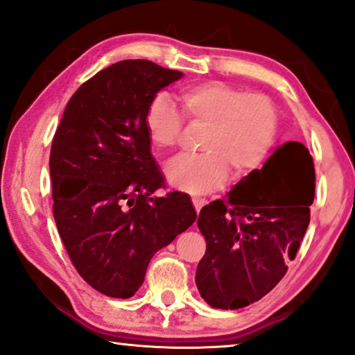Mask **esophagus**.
<instances>
[{"label": "esophagus", "instance_id": "esophagus-1", "mask_svg": "<svg viewBox=\"0 0 355 355\" xmlns=\"http://www.w3.org/2000/svg\"><path fill=\"white\" fill-rule=\"evenodd\" d=\"M207 204V200L205 199H200V198H193V205H194V209H196V211H200V209L204 207V205Z\"/></svg>", "mask_w": 355, "mask_h": 355}]
</instances>
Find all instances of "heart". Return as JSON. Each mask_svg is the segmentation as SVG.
<instances>
[{
  "mask_svg": "<svg viewBox=\"0 0 355 355\" xmlns=\"http://www.w3.org/2000/svg\"><path fill=\"white\" fill-rule=\"evenodd\" d=\"M184 119L204 125L200 155H183L166 167L173 188L191 194L223 187L231 171L247 175L271 150L277 135V113L263 94H245L221 81L184 87L178 95ZM182 116L166 95H156L145 114L148 139L157 150H171L182 132Z\"/></svg>",
  "mask_w": 355,
  "mask_h": 355,
  "instance_id": "heart-1",
  "label": "heart"
}]
</instances>
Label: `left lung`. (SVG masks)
<instances>
[{
	"label": "left lung",
	"mask_w": 355,
	"mask_h": 355,
	"mask_svg": "<svg viewBox=\"0 0 355 355\" xmlns=\"http://www.w3.org/2000/svg\"><path fill=\"white\" fill-rule=\"evenodd\" d=\"M314 189L308 148L287 141L226 198L202 207L198 226L207 248L196 285L211 308H245L276 287L308 230Z\"/></svg>",
	"instance_id": "8db88e82"
}]
</instances>
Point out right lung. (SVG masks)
Segmentation results:
<instances>
[{"mask_svg":"<svg viewBox=\"0 0 355 355\" xmlns=\"http://www.w3.org/2000/svg\"><path fill=\"white\" fill-rule=\"evenodd\" d=\"M182 76L150 60L113 63L73 94L52 140L57 230L79 276L111 298L134 296L153 255L196 221L184 193L151 196L164 177L145 114Z\"/></svg>","mask_w":355,"mask_h":355,"instance_id":"1","label":"right lung"}]
</instances>
